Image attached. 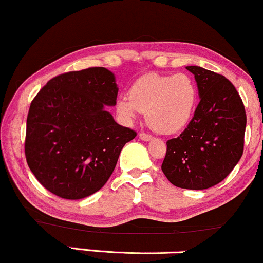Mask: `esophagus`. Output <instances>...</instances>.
Segmentation results:
<instances>
[{
	"mask_svg": "<svg viewBox=\"0 0 263 263\" xmlns=\"http://www.w3.org/2000/svg\"><path fill=\"white\" fill-rule=\"evenodd\" d=\"M139 139L144 140V141H149L152 139V136L149 134H146V133H139Z\"/></svg>",
	"mask_w": 263,
	"mask_h": 263,
	"instance_id": "obj_1",
	"label": "esophagus"
}]
</instances>
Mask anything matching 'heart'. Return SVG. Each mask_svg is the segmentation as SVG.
Wrapping results in <instances>:
<instances>
[{
    "mask_svg": "<svg viewBox=\"0 0 263 263\" xmlns=\"http://www.w3.org/2000/svg\"><path fill=\"white\" fill-rule=\"evenodd\" d=\"M198 90L192 78L185 73H148L133 84L129 95L116 102L117 114L132 121L146 112V121L161 134L182 130L192 118Z\"/></svg>",
    "mask_w": 263,
    "mask_h": 263,
    "instance_id": "obj_1",
    "label": "heart"
}]
</instances>
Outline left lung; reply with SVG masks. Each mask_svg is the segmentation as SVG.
Instances as JSON below:
<instances>
[{
    "instance_id": "left-lung-1",
    "label": "left lung",
    "mask_w": 263,
    "mask_h": 263,
    "mask_svg": "<svg viewBox=\"0 0 263 263\" xmlns=\"http://www.w3.org/2000/svg\"><path fill=\"white\" fill-rule=\"evenodd\" d=\"M200 101L180 136L166 141L162 170L174 186L205 190L222 181L244 149L247 115L236 88L222 74L187 66Z\"/></svg>"
}]
</instances>
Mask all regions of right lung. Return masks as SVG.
Instances as JSON below:
<instances>
[{
	"instance_id": "add662e5",
	"label": "right lung",
	"mask_w": 263,
	"mask_h": 263,
	"mask_svg": "<svg viewBox=\"0 0 263 263\" xmlns=\"http://www.w3.org/2000/svg\"><path fill=\"white\" fill-rule=\"evenodd\" d=\"M117 93L105 67L59 74L39 91L26 119L25 157L44 189L82 199L107 182L123 146L136 136L106 111Z\"/></svg>"
}]
</instances>
